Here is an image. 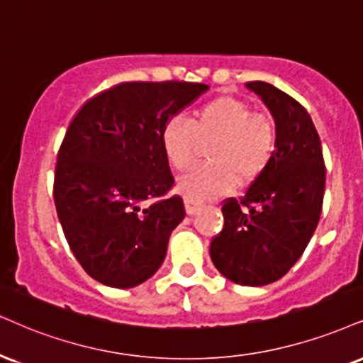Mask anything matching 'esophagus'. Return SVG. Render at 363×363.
Masks as SVG:
<instances>
[{"instance_id":"esophagus-1","label":"esophagus","mask_w":363,"mask_h":363,"mask_svg":"<svg viewBox=\"0 0 363 363\" xmlns=\"http://www.w3.org/2000/svg\"><path fill=\"white\" fill-rule=\"evenodd\" d=\"M200 205H202V202L199 199H195L194 195H185V208L189 216H194L196 210L200 208Z\"/></svg>"}]
</instances>
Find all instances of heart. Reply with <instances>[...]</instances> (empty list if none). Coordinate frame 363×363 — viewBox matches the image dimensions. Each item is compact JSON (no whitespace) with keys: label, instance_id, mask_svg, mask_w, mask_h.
I'll return each instance as SVG.
<instances>
[{"label":"heart","instance_id":"1","mask_svg":"<svg viewBox=\"0 0 363 363\" xmlns=\"http://www.w3.org/2000/svg\"><path fill=\"white\" fill-rule=\"evenodd\" d=\"M161 147L169 164L186 172L199 158L200 141H210V163L196 167L180 183L195 199H212L266 172L276 153V123L267 111L250 109L242 99L220 96L196 107L190 123L172 118L161 128Z\"/></svg>","mask_w":363,"mask_h":363}]
</instances>
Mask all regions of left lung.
<instances>
[{"instance_id": "1", "label": "left lung", "mask_w": 363, "mask_h": 363, "mask_svg": "<svg viewBox=\"0 0 363 363\" xmlns=\"http://www.w3.org/2000/svg\"><path fill=\"white\" fill-rule=\"evenodd\" d=\"M276 121L271 164L244 196L222 202L223 227L210 257L227 279L264 286L281 279L305 252L323 207L326 168L321 141L308 111L261 80L247 82Z\"/></svg>"}]
</instances>
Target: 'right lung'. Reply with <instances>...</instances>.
Returning a JSON list of instances; mask_svg holds the SVG:
<instances>
[{"mask_svg": "<svg viewBox=\"0 0 363 363\" xmlns=\"http://www.w3.org/2000/svg\"><path fill=\"white\" fill-rule=\"evenodd\" d=\"M208 86L121 82L75 113L57 153L53 202L65 239L89 276L134 288L167 256L185 217L161 147V128Z\"/></svg>", "mask_w": 363, "mask_h": 363, "instance_id": "add662e5", "label": "right lung"}]
</instances>
